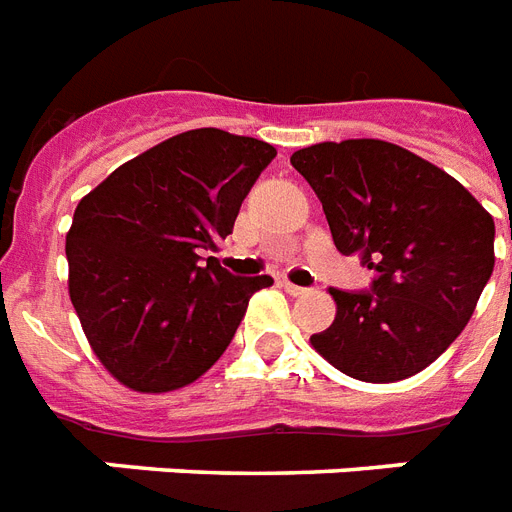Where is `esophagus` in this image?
Listing matches in <instances>:
<instances>
[{
	"label": "esophagus",
	"mask_w": 512,
	"mask_h": 512,
	"mask_svg": "<svg viewBox=\"0 0 512 512\" xmlns=\"http://www.w3.org/2000/svg\"><path fill=\"white\" fill-rule=\"evenodd\" d=\"M281 287H284V292H287V295H292V297H305V295H311V289L297 287V284H292V281H284V284H281Z\"/></svg>",
	"instance_id": "obj_1"
}]
</instances>
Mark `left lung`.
Instances as JSON below:
<instances>
[{
    "label": "left lung",
    "instance_id": "8db88e82",
    "mask_svg": "<svg viewBox=\"0 0 512 512\" xmlns=\"http://www.w3.org/2000/svg\"><path fill=\"white\" fill-rule=\"evenodd\" d=\"M292 167L319 196L335 247L361 252L377 273L372 292L329 289L337 316L311 345L361 382L422 372L457 340L492 276V215L452 175L385 140L316 143Z\"/></svg>",
    "mask_w": 512,
    "mask_h": 512
}]
</instances>
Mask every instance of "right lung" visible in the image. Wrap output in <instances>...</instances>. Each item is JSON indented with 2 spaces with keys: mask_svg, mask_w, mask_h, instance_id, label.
<instances>
[{
  "mask_svg": "<svg viewBox=\"0 0 512 512\" xmlns=\"http://www.w3.org/2000/svg\"><path fill=\"white\" fill-rule=\"evenodd\" d=\"M276 148L201 127L116 167L76 204L68 295L92 353L138 393L191 385L223 356L271 276H231L217 241Z\"/></svg>",
  "mask_w": 512,
  "mask_h": 512,
  "instance_id": "right-lung-1",
  "label": "right lung"
}]
</instances>
